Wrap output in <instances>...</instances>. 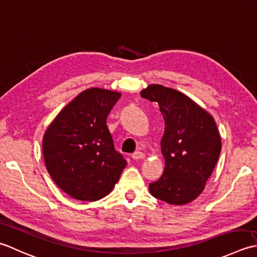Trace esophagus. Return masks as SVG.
<instances>
[{"label": "esophagus", "instance_id": "1", "mask_svg": "<svg viewBox=\"0 0 257 257\" xmlns=\"http://www.w3.org/2000/svg\"><path fill=\"white\" fill-rule=\"evenodd\" d=\"M144 158H145V155H144V153H142V152H134V153L132 154V159L135 161L143 160Z\"/></svg>", "mask_w": 257, "mask_h": 257}]
</instances>
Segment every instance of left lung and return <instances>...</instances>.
<instances>
[{
	"mask_svg": "<svg viewBox=\"0 0 257 257\" xmlns=\"http://www.w3.org/2000/svg\"><path fill=\"white\" fill-rule=\"evenodd\" d=\"M141 96L156 102L165 130L161 151L163 175L150 184L154 197L171 205H185L201 194L214 171L222 142L211 114L193 99L170 87L151 84Z\"/></svg>",
	"mask_w": 257,
	"mask_h": 257,
	"instance_id": "8db88e82",
	"label": "left lung"
}]
</instances>
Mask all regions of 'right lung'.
<instances>
[{"label": "right lung", "mask_w": 257, "mask_h": 257, "mask_svg": "<svg viewBox=\"0 0 257 257\" xmlns=\"http://www.w3.org/2000/svg\"><path fill=\"white\" fill-rule=\"evenodd\" d=\"M121 93L92 87L57 114L43 138L46 170L71 197L97 201L106 196L126 166L115 151L106 118Z\"/></svg>", "instance_id": "add662e5"}]
</instances>
